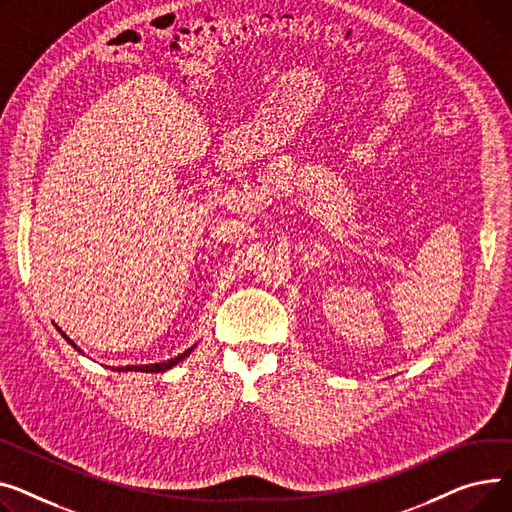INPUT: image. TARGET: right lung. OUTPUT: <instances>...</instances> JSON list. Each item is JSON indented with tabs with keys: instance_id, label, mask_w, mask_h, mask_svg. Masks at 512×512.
I'll return each mask as SVG.
<instances>
[{
	"instance_id": "1",
	"label": "right lung",
	"mask_w": 512,
	"mask_h": 512,
	"mask_svg": "<svg viewBox=\"0 0 512 512\" xmlns=\"http://www.w3.org/2000/svg\"><path fill=\"white\" fill-rule=\"evenodd\" d=\"M57 330H59V333H62V337L78 351V353H82L84 355V351L64 333V330L62 328H59L57 326ZM196 349V345H192L190 349H186L184 353H179V355H175V357H171V359H167V362H159V364H142V366H117V368H111L113 372H146V374H157V372H167V370H171L173 366H177L179 362H184V359L192 353Z\"/></svg>"
}]
</instances>
